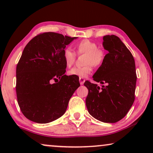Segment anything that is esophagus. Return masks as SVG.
Here are the masks:
<instances>
[{"label":"esophagus","instance_id":"obj_1","mask_svg":"<svg viewBox=\"0 0 153 153\" xmlns=\"http://www.w3.org/2000/svg\"><path fill=\"white\" fill-rule=\"evenodd\" d=\"M79 82H80L81 85H83L85 82V79L83 78H79Z\"/></svg>","mask_w":153,"mask_h":153}]
</instances>
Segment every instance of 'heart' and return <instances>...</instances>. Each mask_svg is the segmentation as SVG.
<instances>
[{"label":"heart","mask_w":153,"mask_h":153,"mask_svg":"<svg viewBox=\"0 0 153 153\" xmlns=\"http://www.w3.org/2000/svg\"><path fill=\"white\" fill-rule=\"evenodd\" d=\"M78 54H85V63L83 67H74L68 72L69 75L85 78L93 71V66H101L105 59V51L98 48L97 43L89 39H83L75 46ZM76 58V54L72 49L67 48L63 51V60L68 67L72 66Z\"/></svg>","instance_id":"b5f03b06"}]
</instances>
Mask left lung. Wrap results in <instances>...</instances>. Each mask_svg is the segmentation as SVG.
<instances>
[{"instance_id":"8db88e82","label":"left lung","mask_w":153,"mask_h":153,"mask_svg":"<svg viewBox=\"0 0 153 153\" xmlns=\"http://www.w3.org/2000/svg\"><path fill=\"white\" fill-rule=\"evenodd\" d=\"M103 40L108 53L93 78L106 85L100 88L85 81L88 90L85 104L89 114L97 120L114 123L124 118L132 106L137 77L132 54L120 39L111 35L104 36Z\"/></svg>"}]
</instances>
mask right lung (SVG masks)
<instances>
[{
  "label": "right lung",
  "mask_w": 153,
  "mask_h": 153,
  "mask_svg": "<svg viewBox=\"0 0 153 153\" xmlns=\"http://www.w3.org/2000/svg\"><path fill=\"white\" fill-rule=\"evenodd\" d=\"M76 38L43 33L25 47L16 66V92L20 109L28 120L48 123L65 113L80 85L76 76L65 74L63 51Z\"/></svg>",
  "instance_id": "1"
}]
</instances>
